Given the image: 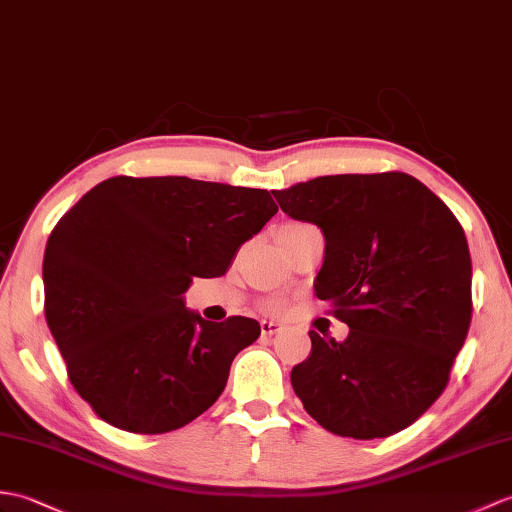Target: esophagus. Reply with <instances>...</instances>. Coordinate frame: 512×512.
Returning a JSON list of instances; mask_svg holds the SVG:
<instances>
[{"label":"esophagus","mask_w":512,"mask_h":512,"mask_svg":"<svg viewBox=\"0 0 512 512\" xmlns=\"http://www.w3.org/2000/svg\"><path fill=\"white\" fill-rule=\"evenodd\" d=\"M283 327L279 323H272V320H261V334L264 336H277Z\"/></svg>","instance_id":"1"}]
</instances>
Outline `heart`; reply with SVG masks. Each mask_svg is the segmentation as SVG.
I'll list each match as a JSON object with an SVG mask.
<instances>
[{"label":"heart","mask_w":512,"mask_h":512,"mask_svg":"<svg viewBox=\"0 0 512 512\" xmlns=\"http://www.w3.org/2000/svg\"><path fill=\"white\" fill-rule=\"evenodd\" d=\"M294 224H301V222H294ZM285 227H290V224H285ZM266 307L270 312H281L283 310V301L281 299H272L266 303Z\"/></svg>","instance_id":"b5f03b06"}]
</instances>
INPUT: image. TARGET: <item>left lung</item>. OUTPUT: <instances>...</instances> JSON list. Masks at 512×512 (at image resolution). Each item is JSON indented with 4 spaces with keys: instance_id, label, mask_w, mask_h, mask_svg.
<instances>
[{
    "instance_id": "left-lung-1",
    "label": "left lung",
    "mask_w": 512,
    "mask_h": 512,
    "mask_svg": "<svg viewBox=\"0 0 512 512\" xmlns=\"http://www.w3.org/2000/svg\"><path fill=\"white\" fill-rule=\"evenodd\" d=\"M314 222L325 261L314 292L349 325L344 342L310 331L292 368L305 412L358 441L406 430L443 395L471 325V255L454 213L403 172L318 176L272 192Z\"/></svg>"
}]
</instances>
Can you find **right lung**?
Segmentation results:
<instances>
[{
  "instance_id": "1",
  "label": "right lung",
  "mask_w": 512,
  "mask_h": 512,
  "mask_svg": "<svg viewBox=\"0 0 512 512\" xmlns=\"http://www.w3.org/2000/svg\"><path fill=\"white\" fill-rule=\"evenodd\" d=\"M266 189L113 176L58 220L43 257L45 320L71 386L106 423L178 430L222 395L255 318L187 312L192 277H222L275 216Z\"/></svg>"
}]
</instances>
